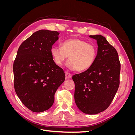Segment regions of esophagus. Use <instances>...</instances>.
I'll use <instances>...</instances> for the list:
<instances>
[{
    "label": "esophagus",
    "mask_w": 135,
    "mask_h": 135,
    "mask_svg": "<svg viewBox=\"0 0 135 135\" xmlns=\"http://www.w3.org/2000/svg\"><path fill=\"white\" fill-rule=\"evenodd\" d=\"M65 76H66V79H70L71 78L72 75L70 74V73H69L68 72H66L65 73Z\"/></svg>",
    "instance_id": "34e87169"
}]
</instances>
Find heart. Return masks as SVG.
Here are the masks:
<instances>
[{
	"instance_id": "heart-1",
	"label": "heart",
	"mask_w": 135,
	"mask_h": 135,
	"mask_svg": "<svg viewBox=\"0 0 135 135\" xmlns=\"http://www.w3.org/2000/svg\"><path fill=\"white\" fill-rule=\"evenodd\" d=\"M97 50L95 45L78 38L69 39L61 44V48L54 46L51 54L54 62L61 66L68 57L66 66L78 71L86 70L95 62Z\"/></svg>"
}]
</instances>
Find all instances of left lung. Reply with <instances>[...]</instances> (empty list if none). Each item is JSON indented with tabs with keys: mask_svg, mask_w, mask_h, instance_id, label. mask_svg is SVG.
I'll list each match as a JSON object with an SVG mask.
<instances>
[{
	"mask_svg": "<svg viewBox=\"0 0 135 135\" xmlns=\"http://www.w3.org/2000/svg\"><path fill=\"white\" fill-rule=\"evenodd\" d=\"M97 40V54L91 68L73 75L74 99L83 113L97 114L112 103L119 85L120 64L117 51L101 35H90Z\"/></svg>",
	"mask_w": 135,
	"mask_h": 135,
	"instance_id": "left-lung-1",
	"label": "left lung"
}]
</instances>
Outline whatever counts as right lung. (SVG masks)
I'll return each instance as SVG.
<instances>
[{
	"label": "right lung",
	"instance_id": "right-lung-1",
	"mask_svg": "<svg viewBox=\"0 0 135 135\" xmlns=\"http://www.w3.org/2000/svg\"><path fill=\"white\" fill-rule=\"evenodd\" d=\"M59 35L48 30L35 32L20 45L14 61L16 93L33 112H43L52 107L55 93L65 79L63 69L54 62L51 54Z\"/></svg>",
	"mask_w": 135,
	"mask_h": 135
}]
</instances>
